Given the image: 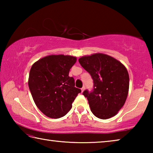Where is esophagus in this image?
<instances>
[{
    "instance_id": "esophagus-1",
    "label": "esophagus",
    "mask_w": 153,
    "mask_h": 153,
    "mask_svg": "<svg viewBox=\"0 0 153 153\" xmlns=\"http://www.w3.org/2000/svg\"><path fill=\"white\" fill-rule=\"evenodd\" d=\"M81 90H82V92H84V90H85V86H83V87L82 88H81Z\"/></svg>"
}]
</instances>
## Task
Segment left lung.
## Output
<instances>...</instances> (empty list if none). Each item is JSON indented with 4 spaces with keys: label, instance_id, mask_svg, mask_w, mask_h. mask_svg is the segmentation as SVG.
<instances>
[{
    "label": "left lung",
    "instance_id": "1",
    "mask_svg": "<svg viewBox=\"0 0 153 153\" xmlns=\"http://www.w3.org/2000/svg\"><path fill=\"white\" fill-rule=\"evenodd\" d=\"M94 83L92 91L84 90L90 110L96 117L107 120L125 104L129 91V74L123 65L109 55L96 53L79 59Z\"/></svg>",
    "mask_w": 153,
    "mask_h": 153
}]
</instances>
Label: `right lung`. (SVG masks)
Wrapping results in <instances>:
<instances>
[{
  "label": "right lung",
  "instance_id": "right-lung-1",
  "mask_svg": "<svg viewBox=\"0 0 153 153\" xmlns=\"http://www.w3.org/2000/svg\"><path fill=\"white\" fill-rule=\"evenodd\" d=\"M76 56L52 55L40 59L31 67L28 86L36 105L48 117L57 119L69 112L81 90L69 76Z\"/></svg>",
  "mask_w": 153,
  "mask_h": 153
}]
</instances>
